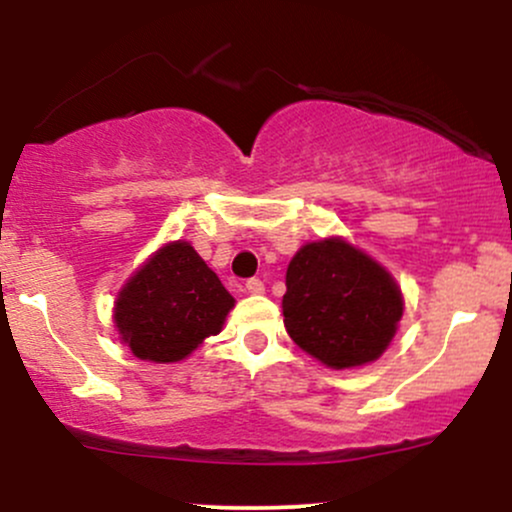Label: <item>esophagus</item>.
Returning a JSON list of instances; mask_svg holds the SVG:
<instances>
[{
	"label": "esophagus",
	"mask_w": 512,
	"mask_h": 512,
	"mask_svg": "<svg viewBox=\"0 0 512 512\" xmlns=\"http://www.w3.org/2000/svg\"><path fill=\"white\" fill-rule=\"evenodd\" d=\"M245 291L252 293V296H262L264 284L260 279H248V281H245Z\"/></svg>",
	"instance_id": "esophagus-1"
}]
</instances>
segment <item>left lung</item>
<instances>
[{"instance_id":"8db88e82","label":"left lung","mask_w":512,"mask_h":512,"mask_svg":"<svg viewBox=\"0 0 512 512\" xmlns=\"http://www.w3.org/2000/svg\"><path fill=\"white\" fill-rule=\"evenodd\" d=\"M284 325L322 366L373 363L397 334L404 298L378 260L332 236L305 243L286 269Z\"/></svg>"}]
</instances>
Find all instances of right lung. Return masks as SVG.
Masks as SVG:
<instances>
[{"mask_svg":"<svg viewBox=\"0 0 512 512\" xmlns=\"http://www.w3.org/2000/svg\"><path fill=\"white\" fill-rule=\"evenodd\" d=\"M236 305L187 240L158 248L125 281L113 320L120 342L151 363H178L223 330Z\"/></svg>","mask_w":512,"mask_h":512,"instance_id":"right-lung-1","label":"right lung"}]
</instances>
